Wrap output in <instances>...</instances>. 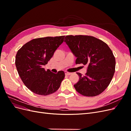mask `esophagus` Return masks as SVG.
<instances>
[{
    "label": "esophagus",
    "mask_w": 131,
    "mask_h": 131,
    "mask_svg": "<svg viewBox=\"0 0 131 131\" xmlns=\"http://www.w3.org/2000/svg\"><path fill=\"white\" fill-rule=\"evenodd\" d=\"M65 74L66 75H70L72 74V73H69V72H67V71H66V72H65Z\"/></svg>",
    "instance_id": "esophagus-1"
}]
</instances>
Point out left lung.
<instances>
[{
  "mask_svg": "<svg viewBox=\"0 0 131 131\" xmlns=\"http://www.w3.org/2000/svg\"><path fill=\"white\" fill-rule=\"evenodd\" d=\"M64 42L77 58L76 64L88 66L87 73L74 85L85 96H96L109 86L115 70V58L105 42L89 35H67Z\"/></svg>",
  "mask_w": 131,
  "mask_h": 131,
  "instance_id": "1",
  "label": "left lung"
}]
</instances>
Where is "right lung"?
Wrapping results in <instances>:
<instances>
[{
	"label": "right lung",
	"mask_w": 131,
	"mask_h": 131,
	"mask_svg": "<svg viewBox=\"0 0 131 131\" xmlns=\"http://www.w3.org/2000/svg\"><path fill=\"white\" fill-rule=\"evenodd\" d=\"M63 36L34 39L16 55L15 65L23 84L33 93L47 96L56 92L65 77L63 71L53 73L43 68L64 41Z\"/></svg>",
	"instance_id": "right-lung-1"
}]
</instances>
